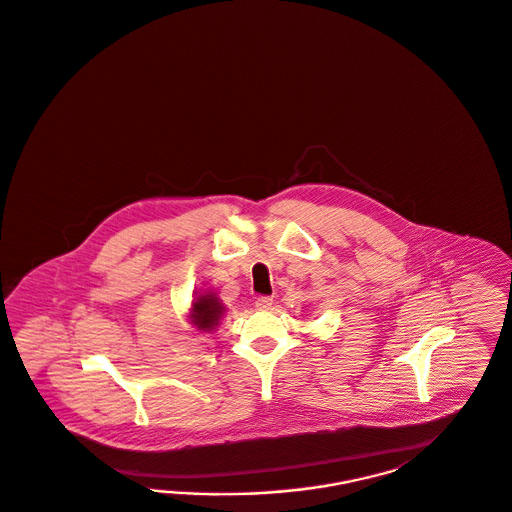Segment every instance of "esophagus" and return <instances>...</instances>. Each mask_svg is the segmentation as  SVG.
<instances>
[{
	"instance_id": "esophagus-1",
	"label": "esophagus",
	"mask_w": 512,
	"mask_h": 512,
	"mask_svg": "<svg viewBox=\"0 0 512 512\" xmlns=\"http://www.w3.org/2000/svg\"><path fill=\"white\" fill-rule=\"evenodd\" d=\"M272 302H274L272 297H259V299L255 300V306H257L259 310H268V308L272 306Z\"/></svg>"
}]
</instances>
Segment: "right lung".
I'll use <instances>...</instances> for the list:
<instances>
[{
  "label": "right lung",
  "instance_id": "add662e5",
  "mask_svg": "<svg viewBox=\"0 0 512 512\" xmlns=\"http://www.w3.org/2000/svg\"><path fill=\"white\" fill-rule=\"evenodd\" d=\"M221 316H223V306L213 295H200L194 300L191 319L198 329L212 331L213 327L219 323Z\"/></svg>",
  "mask_w": 512,
  "mask_h": 512
}]
</instances>
